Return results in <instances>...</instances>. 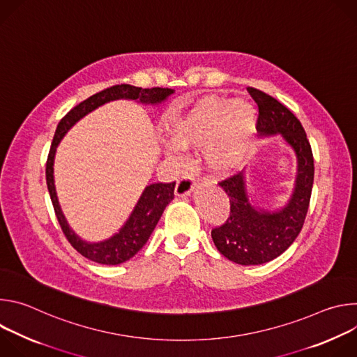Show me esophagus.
<instances>
[{
    "mask_svg": "<svg viewBox=\"0 0 357 357\" xmlns=\"http://www.w3.org/2000/svg\"><path fill=\"white\" fill-rule=\"evenodd\" d=\"M196 185H197L196 179L192 178V175L185 174V175L176 182L175 195H176V196H186V195H190V192L196 188Z\"/></svg>",
    "mask_w": 357,
    "mask_h": 357,
    "instance_id": "34e87169",
    "label": "esophagus"
}]
</instances>
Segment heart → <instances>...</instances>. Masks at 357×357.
<instances>
[{"instance_id": "obj_1", "label": "heart", "mask_w": 357, "mask_h": 357, "mask_svg": "<svg viewBox=\"0 0 357 357\" xmlns=\"http://www.w3.org/2000/svg\"><path fill=\"white\" fill-rule=\"evenodd\" d=\"M259 116L248 101L205 97L165 121L168 142L176 149L205 148V161L218 175L237 172L248 160Z\"/></svg>"}]
</instances>
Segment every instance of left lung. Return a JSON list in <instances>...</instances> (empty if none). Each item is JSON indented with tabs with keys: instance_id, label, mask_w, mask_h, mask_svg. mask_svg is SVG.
<instances>
[{
	"instance_id": "left-lung-1",
	"label": "left lung",
	"mask_w": 357,
	"mask_h": 357,
	"mask_svg": "<svg viewBox=\"0 0 357 357\" xmlns=\"http://www.w3.org/2000/svg\"><path fill=\"white\" fill-rule=\"evenodd\" d=\"M247 91L259 106L257 131L263 137L280 134L296 158L292 195L285 206L273 212L252 205L243 172L219 182L230 200V216L212 230L213 243L230 261L259 266L281 256L298 237L311 200L314 157L303 127L284 105L254 87Z\"/></svg>"
}]
</instances>
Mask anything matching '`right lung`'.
Returning <instances> with one entry per match:
<instances>
[{
	"mask_svg": "<svg viewBox=\"0 0 357 357\" xmlns=\"http://www.w3.org/2000/svg\"><path fill=\"white\" fill-rule=\"evenodd\" d=\"M175 90L172 89H162V87H152V89H141L131 84H117L109 87L106 90H101L100 93L93 94L91 97L82 101L80 105L73 107L58 124L52 145L46 161V183L47 190L50 195V200L54 203V209L58 218V222L69 240V243L82 254L83 257L106 266H117L121 264L131 257L144 247L149 236L154 231L158 220L161 219L165 208L169 205V202L174 199V189L175 182L171 183H151L148 185L142 195L139 196L134 211L131 212L130 218L124 223V226L107 240L98 241V243H89L80 238L69 226L56 195L55 179H54V161L56 148L65 134L84 116L96 110L97 107L103 106L109 101L113 100H137L142 105L157 106L165 101Z\"/></svg>",
	"mask_w": 357,
	"mask_h": 357,
	"instance_id": "1",
	"label": "right lung"
}]
</instances>
